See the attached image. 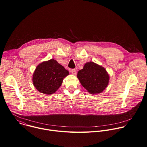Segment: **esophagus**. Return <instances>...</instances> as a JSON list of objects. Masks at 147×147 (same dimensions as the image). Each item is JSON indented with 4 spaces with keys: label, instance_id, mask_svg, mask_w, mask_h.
Returning <instances> with one entry per match:
<instances>
[{
    "label": "esophagus",
    "instance_id": "esophagus-1",
    "mask_svg": "<svg viewBox=\"0 0 147 147\" xmlns=\"http://www.w3.org/2000/svg\"><path fill=\"white\" fill-rule=\"evenodd\" d=\"M70 71L71 73V74H73V75H76L77 74V71H76V69H71V70H70Z\"/></svg>",
    "mask_w": 147,
    "mask_h": 147
}]
</instances>
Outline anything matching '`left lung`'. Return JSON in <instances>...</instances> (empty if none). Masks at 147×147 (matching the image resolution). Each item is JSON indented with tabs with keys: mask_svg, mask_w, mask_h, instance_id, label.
Returning <instances> with one entry per match:
<instances>
[{
	"mask_svg": "<svg viewBox=\"0 0 147 147\" xmlns=\"http://www.w3.org/2000/svg\"><path fill=\"white\" fill-rule=\"evenodd\" d=\"M81 84L89 93L102 92L109 84L110 76L105 68L94 62H86L77 74Z\"/></svg>",
	"mask_w": 147,
	"mask_h": 147,
	"instance_id": "obj_1",
	"label": "left lung"
}]
</instances>
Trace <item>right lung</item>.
Listing matches in <instances>:
<instances>
[{
  "instance_id": "right-lung-1",
  "label": "right lung",
  "mask_w": 147,
  "mask_h": 147,
  "mask_svg": "<svg viewBox=\"0 0 147 147\" xmlns=\"http://www.w3.org/2000/svg\"><path fill=\"white\" fill-rule=\"evenodd\" d=\"M69 71L58 62L51 59L37 65L32 77L34 86L41 93L51 95L59 89Z\"/></svg>"
}]
</instances>
